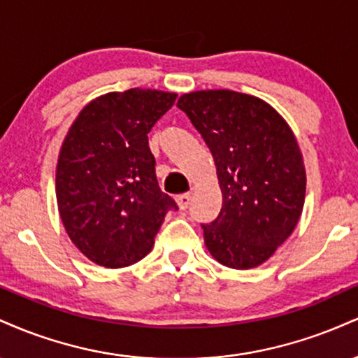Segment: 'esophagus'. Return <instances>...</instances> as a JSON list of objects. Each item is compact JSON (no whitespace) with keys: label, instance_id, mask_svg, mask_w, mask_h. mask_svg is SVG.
<instances>
[{"label":"esophagus","instance_id":"obj_1","mask_svg":"<svg viewBox=\"0 0 358 358\" xmlns=\"http://www.w3.org/2000/svg\"><path fill=\"white\" fill-rule=\"evenodd\" d=\"M190 200H192L190 193H183V195L176 196V205H178L180 210H187L188 205H190Z\"/></svg>","mask_w":358,"mask_h":358}]
</instances>
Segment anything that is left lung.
<instances>
[{
    "instance_id": "1",
    "label": "left lung",
    "mask_w": 358,
    "mask_h": 358,
    "mask_svg": "<svg viewBox=\"0 0 358 358\" xmlns=\"http://www.w3.org/2000/svg\"><path fill=\"white\" fill-rule=\"evenodd\" d=\"M217 166L222 208L203 224L208 252L232 269L257 268L301 217L306 171L296 136L273 106L236 90H195L176 102Z\"/></svg>"
}]
</instances>
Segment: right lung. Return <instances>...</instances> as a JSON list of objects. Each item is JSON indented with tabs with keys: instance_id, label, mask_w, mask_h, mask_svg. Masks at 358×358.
<instances>
[{
	"instance_id": "right-lung-1",
	"label": "right lung",
	"mask_w": 358,
	"mask_h": 358,
	"mask_svg": "<svg viewBox=\"0 0 358 358\" xmlns=\"http://www.w3.org/2000/svg\"><path fill=\"white\" fill-rule=\"evenodd\" d=\"M175 92L129 89L90 101L72 122L57 162L55 193L77 249L104 268L150 252L175 200L158 187L148 133Z\"/></svg>"
}]
</instances>
